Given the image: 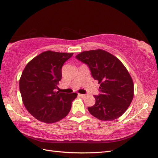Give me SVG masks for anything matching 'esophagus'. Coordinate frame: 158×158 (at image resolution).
I'll return each instance as SVG.
<instances>
[{
  "mask_svg": "<svg viewBox=\"0 0 158 158\" xmlns=\"http://www.w3.org/2000/svg\"><path fill=\"white\" fill-rule=\"evenodd\" d=\"M78 95H79L80 97H81V98H84L85 96V94H79Z\"/></svg>",
  "mask_w": 158,
  "mask_h": 158,
  "instance_id": "obj_1",
  "label": "esophagus"
}]
</instances>
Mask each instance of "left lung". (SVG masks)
I'll list each match as a JSON object with an SVG mask.
<instances>
[{
	"label": "left lung",
	"mask_w": 158,
	"mask_h": 158,
	"mask_svg": "<svg viewBox=\"0 0 158 158\" xmlns=\"http://www.w3.org/2000/svg\"><path fill=\"white\" fill-rule=\"evenodd\" d=\"M76 58L88 66L92 77L100 84L101 94L94 95L95 105L88 108L90 114L103 121L121 117L134 96L132 79L121 61L102 49L83 51Z\"/></svg>",
	"instance_id": "8db88e82"
}]
</instances>
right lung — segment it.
<instances>
[{
    "label": "right lung",
    "instance_id": "obj_1",
    "mask_svg": "<svg viewBox=\"0 0 158 158\" xmlns=\"http://www.w3.org/2000/svg\"><path fill=\"white\" fill-rule=\"evenodd\" d=\"M73 53L47 51L30 60L19 82L25 107L38 121L52 123L69 114L77 94L56 92L61 69Z\"/></svg>",
    "mask_w": 158,
    "mask_h": 158
}]
</instances>
